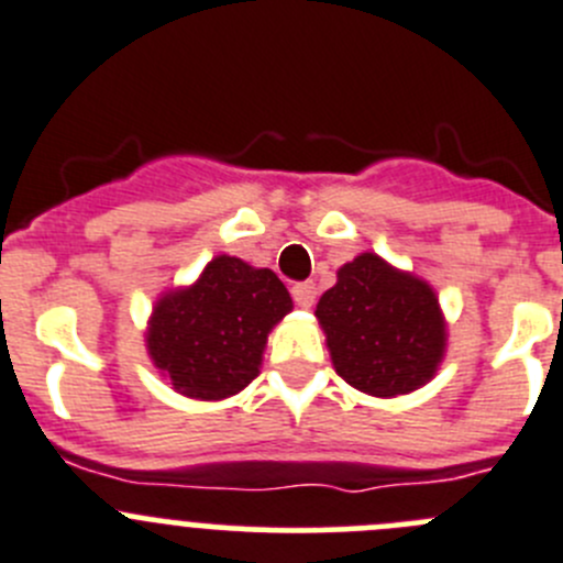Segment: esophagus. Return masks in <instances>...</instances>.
I'll use <instances>...</instances> for the list:
<instances>
[{"mask_svg": "<svg viewBox=\"0 0 563 563\" xmlns=\"http://www.w3.org/2000/svg\"><path fill=\"white\" fill-rule=\"evenodd\" d=\"M291 297L299 308H311L317 302V286L313 283H297V286H291Z\"/></svg>", "mask_w": 563, "mask_h": 563, "instance_id": "obj_1", "label": "esophagus"}]
</instances>
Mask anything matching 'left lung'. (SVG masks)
Wrapping results in <instances>:
<instances>
[{
    "label": "left lung",
    "instance_id": "left-lung-1",
    "mask_svg": "<svg viewBox=\"0 0 563 563\" xmlns=\"http://www.w3.org/2000/svg\"><path fill=\"white\" fill-rule=\"evenodd\" d=\"M317 319L328 335L335 372L372 397H397L424 386L448 346L435 291L361 252L322 294Z\"/></svg>",
    "mask_w": 563,
    "mask_h": 563
}]
</instances>
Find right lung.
<instances>
[{
  "mask_svg": "<svg viewBox=\"0 0 563 563\" xmlns=\"http://www.w3.org/2000/svg\"><path fill=\"white\" fill-rule=\"evenodd\" d=\"M291 308V294L275 272L217 255L194 286L157 299L146 350L175 391L224 400L255 380L266 339Z\"/></svg>",
  "mask_w": 563,
  "mask_h": 563,
  "instance_id": "right-lung-1",
  "label": "right lung"
}]
</instances>
